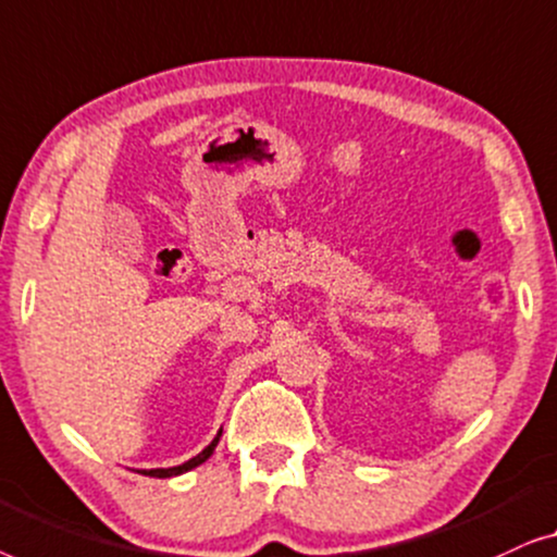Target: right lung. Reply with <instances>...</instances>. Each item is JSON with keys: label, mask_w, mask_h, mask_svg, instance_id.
<instances>
[{"label": "right lung", "mask_w": 557, "mask_h": 557, "mask_svg": "<svg viewBox=\"0 0 557 557\" xmlns=\"http://www.w3.org/2000/svg\"><path fill=\"white\" fill-rule=\"evenodd\" d=\"M219 436H222V432H219L216 436H214V442H211L207 449H203L201 454H197V457L194 459H189V461H184V465H178V467H169V469H144V472L140 474H148V476H176V474H184V472H189V469H194V467H199L201 461H207L211 454H214V446L219 444Z\"/></svg>", "instance_id": "right-lung-1"}]
</instances>
